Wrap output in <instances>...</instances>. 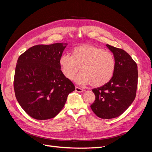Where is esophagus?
Returning <instances> with one entry per match:
<instances>
[{"mask_svg": "<svg viewBox=\"0 0 152 152\" xmlns=\"http://www.w3.org/2000/svg\"><path fill=\"white\" fill-rule=\"evenodd\" d=\"M75 91L77 92H78V93H83V92L84 91L83 89H82L78 87H75Z\"/></svg>", "mask_w": 152, "mask_h": 152, "instance_id": "obj_1", "label": "esophagus"}]
</instances>
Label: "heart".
<instances>
[{"instance_id":"heart-1","label":"heart","mask_w":152,"mask_h":152,"mask_svg":"<svg viewBox=\"0 0 152 152\" xmlns=\"http://www.w3.org/2000/svg\"><path fill=\"white\" fill-rule=\"evenodd\" d=\"M61 71L67 79L73 80L77 72L82 71L75 77L80 85L91 84L93 87L102 86L111 80L115 69L113 54L103 49L90 44L75 47L72 56L63 54L59 59Z\"/></svg>"}]
</instances>
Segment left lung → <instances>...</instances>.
Returning <instances> with one entry per match:
<instances>
[{
	"instance_id": "8db88e82",
	"label": "left lung",
	"mask_w": 152,
	"mask_h": 152,
	"mask_svg": "<svg viewBox=\"0 0 152 152\" xmlns=\"http://www.w3.org/2000/svg\"><path fill=\"white\" fill-rule=\"evenodd\" d=\"M115 60V69L108 83L94 89L96 99L91 105L93 112L104 119L120 116L134 100L137 85V66L125 50L107 44Z\"/></svg>"
}]
</instances>
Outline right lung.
I'll list each match as a JSON object with an SVG mask.
<instances>
[{
    "label": "right lung",
    "mask_w": 152,
    "mask_h": 152,
    "mask_svg": "<svg viewBox=\"0 0 152 152\" xmlns=\"http://www.w3.org/2000/svg\"><path fill=\"white\" fill-rule=\"evenodd\" d=\"M67 45H37L18 59L14 79L16 98L24 111L37 120L57 115L68 95L75 90L59 65V59Z\"/></svg>",
    "instance_id": "right-lung-1"
}]
</instances>
